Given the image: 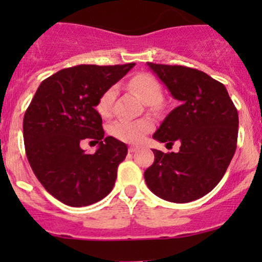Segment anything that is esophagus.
Returning a JSON list of instances; mask_svg holds the SVG:
<instances>
[{
	"mask_svg": "<svg viewBox=\"0 0 262 262\" xmlns=\"http://www.w3.org/2000/svg\"><path fill=\"white\" fill-rule=\"evenodd\" d=\"M139 149V148L138 147H134V146H130V147H129V152H130V153H133V152H137V150H138Z\"/></svg>",
	"mask_w": 262,
	"mask_h": 262,
	"instance_id": "esophagus-1",
	"label": "esophagus"
}]
</instances>
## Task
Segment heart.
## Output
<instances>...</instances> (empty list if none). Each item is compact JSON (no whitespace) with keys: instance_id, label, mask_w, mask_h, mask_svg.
<instances>
[{"instance_id":"obj_1","label":"heart","mask_w":262,"mask_h":262,"mask_svg":"<svg viewBox=\"0 0 262 262\" xmlns=\"http://www.w3.org/2000/svg\"><path fill=\"white\" fill-rule=\"evenodd\" d=\"M129 89L136 91L139 96L143 99L146 104L149 105L152 109H158L160 102L162 100L163 92L160 81L152 75L148 73H138L133 76L128 82ZM116 96V87L110 86L105 90L97 101V112L104 118H109L113 114V106ZM153 128V123L149 119H137V120H129V119H118L110 125V133L119 141L126 142V143H138L144 138L147 133H149Z\"/></svg>"}]
</instances>
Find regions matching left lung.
<instances>
[{
  "mask_svg": "<svg viewBox=\"0 0 262 262\" xmlns=\"http://www.w3.org/2000/svg\"><path fill=\"white\" fill-rule=\"evenodd\" d=\"M180 105L153 138L180 143L178 153L152 149L155 162L144 171L150 191L172 203H189L212 191L237 148L238 113L223 83L184 66L147 63Z\"/></svg>",
  "mask_w": 262,
  "mask_h": 262,
  "instance_id": "1",
  "label": "left lung"
}]
</instances>
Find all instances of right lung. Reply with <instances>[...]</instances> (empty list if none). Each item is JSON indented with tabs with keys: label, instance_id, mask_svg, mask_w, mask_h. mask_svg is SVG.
I'll return each mask as SVG.
<instances>
[{
	"label": "right lung",
	"instance_id": "obj_1",
	"mask_svg": "<svg viewBox=\"0 0 262 262\" xmlns=\"http://www.w3.org/2000/svg\"><path fill=\"white\" fill-rule=\"evenodd\" d=\"M136 63L81 64L46 78L24 116L26 157L50 195L70 207H87L113 190L125 143L104 138L95 107L102 92L123 78ZM87 139L99 143L92 155L80 148Z\"/></svg>",
	"mask_w": 262,
	"mask_h": 262
}]
</instances>
